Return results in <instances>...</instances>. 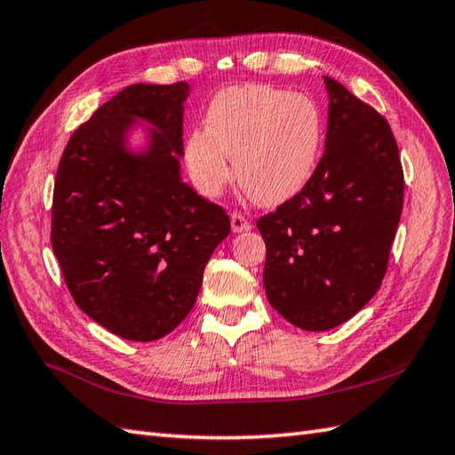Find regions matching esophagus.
I'll return each mask as SVG.
<instances>
[{
    "label": "esophagus",
    "mask_w": 455,
    "mask_h": 455,
    "mask_svg": "<svg viewBox=\"0 0 455 455\" xmlns=\"http://www.w3.org/2000/svg\"><path fill=\"white\" fill-rule=\"evenodd\" d=\"M230 225H233V230L235 233H244V230H250L252 228V222H250L243 212L235 211L233 215H230Z\"/></svg>",
    "instance_id": "34e87169"
}]
</instances>
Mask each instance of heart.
I'll return each mask as SVG.
<instances>
[{"label": "heart", "instance_id": "heart-1", "mask_svg": "<svg viewBox=\"0 0 455 455\" xmlns=\"http://www.w3.org/2000/svg\"><path fill=\"white\" fill-rule=\"evenodd\" d=\"M323 144V117L313 100L266 84L217 93L205 131H193L186 162L199 191L219 196L235 176L259 205L291 199L311 180Z\"/></svg>", "mask_w": 455, "mask_h": 455}]
</instances>
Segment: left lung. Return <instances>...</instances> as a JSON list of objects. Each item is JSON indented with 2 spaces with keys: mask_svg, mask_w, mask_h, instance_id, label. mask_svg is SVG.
Listing matches in <instances>:
<instances>
[{
  "mask_svg": "<svg viewBox=\"0 0 455 455\" xmlns=\"http://www.w3.org/2000/svg\"><path fill=\"white\" fill-rule=\"evenodd\" d=\"M328 131L311 180L258 219L267 301L303 331L352 318L381 287L403 212L404 173L387 119L324 78Z\"/></svg>",
  "mask_w": 455,
  "mask_h": 455,
  "instance_id": "obj_1",
  "label": "left lung"
}]
</instances>
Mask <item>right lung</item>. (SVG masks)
<instances>
[{
    "label": "right lung",
    "mask_w": 455,
    "mask_h": 455,
    "mask_svg": "<svg viewBox=\"0 0 455 455\" xmlns=\"http://www.w3.org/2000/svg\"><path fill=\"white\" fill-rule=\"evenodd\" d=\"M188 84H132L68 140L56 170L51 244L76 305L124 340L170 334L196 305L205 266L230 233L227 211L180 180ZM132 116L153 148H122Z\"/></svg>",
    "instance_id": "obj_1"
}]
</instances>
